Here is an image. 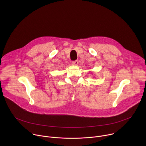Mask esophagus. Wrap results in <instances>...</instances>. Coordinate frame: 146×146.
<instances>
[{
  "label": "esophagus",
  "instance_id": "34e87169",
  "mask_svg": "<svg viewBox=\"0 0 146 146\" xmlns=\"http://www.w3.org/2000/svg\"><path fill=\"white\" fill-rule=\"evenodd\" d=\"M72 64L73 65H78V60H75V61H73V62H72Z\"/></svg>",
  "mask_w": 146,
  "mask_h": 146
}]
</instances>
